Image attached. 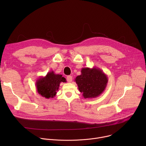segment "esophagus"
<instances>
[{
  "mask_svg": "<svg viewBox=\"0 0 146 146\" xmlns=\"http://www.w3.org/2000/svg\"><path fill=\"white\" fill-rule=\"evenodd\" d=\"M66 80H67V81H68V82H72V76H67Z\"/></svg>",
  "mask_w": 146,
  "mask_h": 146,
  "instance_id": "34e87169",
  "label": "esophagus"
}]
</instances>
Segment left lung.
Here are the masks:
<instances>
[{"mask_svg": "<svg viewBox=\"0 0 146 146\" xmlns=\"http://www.w3.org/2000/svg\"><path fill=\"white\" fill-rule=\"evenodd\" d=\"M81 74L74 80L79 91L86 99L98 97L105 91L108 82V76L99 68H83Z\"/></svg>", "mask_w": 146, "mask_h": 146, "instance_id": "8db88e82", "label": "left lung"}]
</instances>
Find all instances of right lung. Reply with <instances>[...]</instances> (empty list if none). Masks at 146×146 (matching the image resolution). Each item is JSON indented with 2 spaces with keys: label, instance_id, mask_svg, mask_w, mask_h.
I'll return each instance as SVG.
<instances>
[{
  "label": "right lung",
  "instance_id": "1",
  "mask_svg": "<svg viewBox=\"0 0 146 146\" xmlns=\"http://www.w3.org/2000/svg\"><path fill=\"white\" fill-rule=\"evenodd\" d=\"M61 82H66V78L61 74H55L54 71H50L46 76L40 77L36 80L37 91L38 94L46 99L53 98L59 90Z\"/></svg>",
  "mask_w": 146,
  "mask_h": 146
}]
</instances>
